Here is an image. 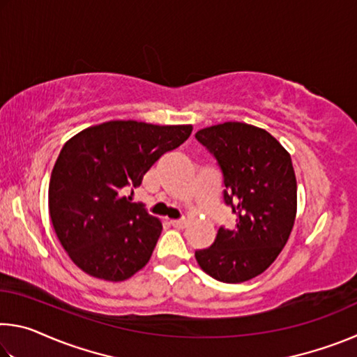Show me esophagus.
<instances>
[{"label":"esophagus","instance_id":"esophagus-1","mask_svg":"<svg viewBox=\"0 0 357 357\" xmlns=\"http://www.w3.org/2000/svg\"><path fill=\"white\" fill-rule=\"evenodd\" d=\"M170 223L174 228H184L187 225V222L184 219L183 220H170Z\"/></svg>","mask_w":357,"mask_h":357}]
</instances>
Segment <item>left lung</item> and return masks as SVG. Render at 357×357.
<instances>
[{"label": "left lung", "instance_id": "1", "mask_svg": "<svg viewBox=\"0 0 357 357\" xmlns=\"http://www.w3.org/2000/svg\"><path fill=\"white\" fill-rule=\"evenodd\" d=\"M195 137L215 157L223 200L238 215L236 227L219 228L214 244L195 252L197 263L219 282H247L275 261L293 229L298 184L291 155L268 130L236 121Z\"/></svg>", "mask_w": 357, "mask_h": 357}]
</instances>
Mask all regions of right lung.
<instances>
[{
  "instance_id": "right-lung-1",
  "label": "right lung",
  "mask_w": 357,
  "mask_h": 357,
  "mask_svg": "<svg viewBox=\"0 0 357 357\" xmlns=\"http://www.w3.org/2000/svg\"><path fill=\"white\" fill-rule=\"evenodd\" d=\"M192 124L107 121L69 138L48 185L55 233L83 273L105 282L130 279L149 261L162 222L124 195L162 154L183 144Z\"/></svg>"
}]
</instances>
